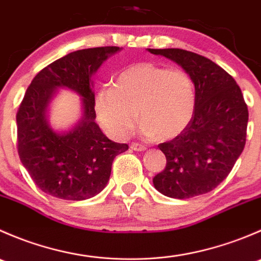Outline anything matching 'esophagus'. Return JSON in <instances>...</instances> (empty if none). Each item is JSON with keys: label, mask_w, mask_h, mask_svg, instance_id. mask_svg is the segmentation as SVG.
I'll return each instance as SVG.
<instances>
[{"label": "esophagus", "mask_w": 261, "mask_h": 261, "mask_svg": "<svg viewBox=\"0 0 261 261\" xmlns=\"http://www.w3.org/2000/svg\"><path fill=\"white\" fill-rule=\"evenodd\" d=\"M130 147L134 150V151H145L147 149L145 145H141V144H136V143L131 144Z\"/></svg>", "instance_id": "34e87169"}]
</instances>
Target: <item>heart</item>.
<instances>
[{"label":"heart","mask_w":261,"mask_h":261,"mask_svg":"<svg viewBox=\"0 0 261 261\" xmlns=\"http://www.w3.org/2000/svg\"><path fill=\"white\" fill-rule=\"evenodd\" d=\"M196 109L193 82L186 72L144 62L126 68L115 87H103L94 101L97 118L111 138L125 139L140 116L147 138L170 140L191 123ZM139 114H138L137 112Z\"/></svg>","instance_id":"heart-1"}]
</instances>
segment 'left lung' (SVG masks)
<instances>
[{
  "mask_svg": "<svg viewBox=\"0 0 261 261\" xmlns=\"http://www.w3.org/2000/svg\"><path fill=\"white\" fill-rule=\"evenodd\" d=\"M146 50L183 68L196 92V109L188 127L159 145L167 165L152 184L170 198L208 193L230 174L244 150L249 112L240 87L220 65L196 53Z\"/></svg>",
  "mask_w": 261,
  "mask_h": 261,
  "instance_id": "1",
  "label": "left lung"
}]
</instances>
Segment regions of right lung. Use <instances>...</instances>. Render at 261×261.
<instances>
[{
  "mask_svg": "<svg viewBox=\"0 0 261 261\" xmlns=\"http://www.w3.org/2000/svg\"><path fill=\"white\" fill-rule=\"evenodd\" d=\"M118 46L77 50L55 60L35 75L16 115L21 163L46 194L67 201L97 196L111 175L112 162L126 144L110 140L96 122L92 77ZM59 89L81 97V118L67 130L48 122L49 103Z\"/></svg>",
  "mask_w": 261,
  "mask_h": 261,
  "instance_id": "add662e5",
  "label": "right lung"
}]
</instances>
